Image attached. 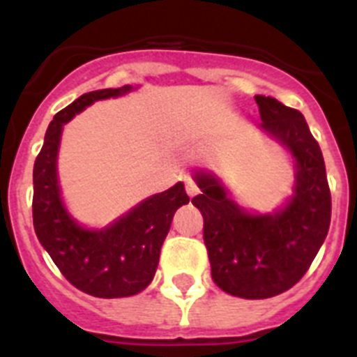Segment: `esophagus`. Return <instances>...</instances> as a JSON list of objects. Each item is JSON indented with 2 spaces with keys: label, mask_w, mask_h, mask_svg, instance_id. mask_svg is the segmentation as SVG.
Instances as JSON below:
<instances>
[{
  "label": "esophagus",
  "mask_w": 357,
  "mask_h": 357,
  "mask_svg": "<svg viewBox=\"0 0 357 357\" xmlns=\"http://www.w3.org/2000/svg\"><path fill=\"white\" fill-rule=\"evenodd\" d=\"M184 182H185V191H188L189 197H195V195H198V191H200V189H198L197 182H195L191 176H184Z\"/></svg>",
  "instance_id": "34e87169"
}]
</instances>
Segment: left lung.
Segmentation results:
<instances>
[{
  "label": "left lung",
  "instance_id": "obj_1",
  "mask_svg": "<svg viewBox=\"0 0 357 357\" xmlns=\"http://www.w3.org/2000/svg\"><path fill=\"white\" fill-rule=\"evenodd\" d=\"M261 125L293 160L291 195L277 209H245L214 172L195 169L202 195L193 206L204 216V241L214 284L229 295L261 301L302 279L326 241L331 193L321 150L304 116L272 96L257 94Z\"/></svg>",
  "mask_w": 357,
  "mask_h": 357
}]
</instances>
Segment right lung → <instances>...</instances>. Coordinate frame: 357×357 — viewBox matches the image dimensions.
<instances>
[{
	"mask_svg": "<svg viewBox=\"0 0 357 357\" xmlns=\"http://www.w3.org/2000/svg\"><path fill=\"white\" fill-rule=\"evenodd\" d=\"M139 85L98 89L77 98L50 123L33 164V229L62 275L98 298L143 291L155 275L173 214L189 202L182 182L141 200L105 227H87L69 213L59 178V150L66 123L100 100L119 98Z\"/></svg>",
	"mask_w": 357,
	"mask_h": 357,
	"instance_id": "obj_1",
	"label": "right lung"
}]
</instances>
